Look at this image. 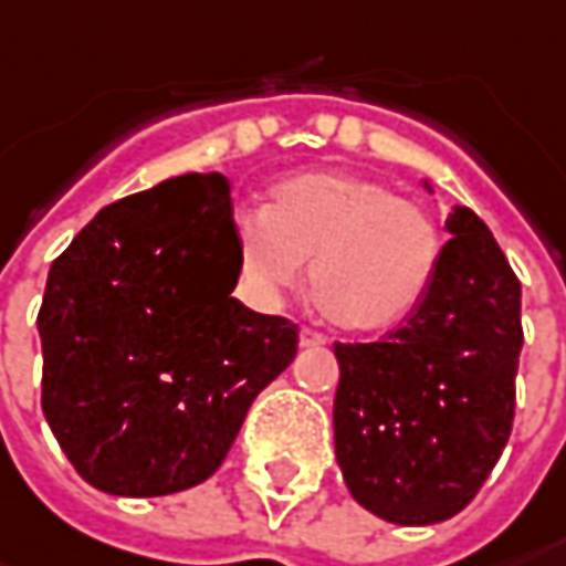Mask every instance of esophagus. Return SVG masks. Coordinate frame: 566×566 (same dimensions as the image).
<instances>
[{"mask_svg": "<svg viewBox=\"0 0 566 566\" xmlns=\"http://www.w3.org/2000/svg\"><path fill=\"white\" fill-rule=\"evenodd\" d=\"M326 342H329V338H326V335H323V332L307 329V326H304V329H301V345H304V348H323V345H326Z\"/></svg>", "mask_w": 566, "mask_h": 566, "instance_id": "esophagus-1", "label": "esophagus"}]
</instances>
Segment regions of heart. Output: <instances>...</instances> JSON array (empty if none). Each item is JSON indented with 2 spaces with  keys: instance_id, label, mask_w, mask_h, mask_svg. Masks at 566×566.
<instances>
[{
  "instance_id": "heart-1",
  "label": "heart",
  "mask_w": 566,
  "mask_h": 566,
  "mask_svg": "<svg viewBox=\"0 0 566 566\" xmlns=\"http://www.w3.org/2000/svg\"><path fill=\"white\" fill-rule=\"evenodd\" d=\"M237 272L259 304L304 279L342 329L389 332L424 304L443 240L428 211L355 170H301L234 221Z\"/></svg>"
}]
</instances>
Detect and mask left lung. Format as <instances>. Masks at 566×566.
I'll return each mask as SVG.
<instances>
[{"instance_id":"8db88e82","label":"left lung","mask_w":566,"mask_h":566,"mask_svg":"<svg viewBox=\"0 0 566 566\" xmlns=\"http://www.w3.org/2000/svg\"><path fill=\"white\" fill-rule=\"evenodd\" d=\"M447 231L406 326L382 342L335 345V459L357 504L396 526L465 510L513 430L520 279L472 209L455 206Z\"/></svg>"}]
</instances>
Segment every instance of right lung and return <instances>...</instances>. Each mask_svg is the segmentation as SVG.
Masks as SVG:
<instances>
[{"instance_id":"right-lung-1","label":"right lung","mask_w":566,"mask_h":566,"mask_svg":"<svg viewBox=\"0 0 566 566\" xmlns=\"http://www.w3.org/2000/svg\"><path fill=\"white\" fill-rule=\"evenodd\" d=\"M231 186L184 174L94 214L50 265L38 313L40 406L75 472L160 497L224 462L297 326L231 297Z\"/></svg>"}]
</instances>
